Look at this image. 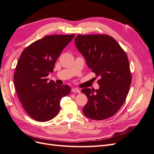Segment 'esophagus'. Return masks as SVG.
Instances as JSON below:
<instances>
[{
  "label": "esophagus",
  "mask_w": 154,
  "mask_h": 154,
  "mask_svg": "<svg viewBox=\"0 0 154 154\" xmlns=\"http://www.w3.org/2000/svg\"><path fill=\"white\" fill-rule=\"evenodd\" d=\"M71 91H72V92H78V93H80V91L78 89V88H72V89H71Z\"/></svg>",
  "instance_id": "34e87169"
}]
</instances>
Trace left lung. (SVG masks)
<instances>
[{
  "label": "left lung",
  "mask_w": 154,
  "mask_h": 154,
  "mask_svg": "<svg viewBox=\"0 0 154 154\" xmlns=\"http://www.w3.org/2000/svg\"><path fill=\"white\" fill-rule=\"evenodd\" d=\"M74 41L87 66L101 78L99 89L82 90L88 97L83 112L94 120L109 118L119 110L128 95L132 77L127 56L109 35H79Z\"/></svg>",
  "instance_id": "left-lung-1"
}]
</instances>
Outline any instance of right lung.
Returning <instances> with one entry per match:
<instances>
[{
  "instance_id": "1",
  "label": "right lung",
  "mask_w": 154,
  "mask_h": 154,
  "mask_svg": "<svg viewBox=\"0 0 154 154\" xmlns=\"http://www.w3.org/2000/svg\"><path fill=\"white\" fill-rule=\"evenodd\" d=\"M49 35L37 40L22 53L14 74V84L20 101L36 121L48 122L60 109V100L71 92L69 85H59L47 76L63 49L74 36Z\"/></svg>"
}]
</instances>
